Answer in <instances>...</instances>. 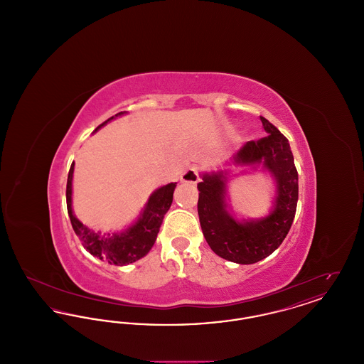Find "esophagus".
<instances>
[{"instance_id":"1","label":"esophagus","mask_w":364,"mask_h":364,"mask_svg":"<svg viewBox=\"0 0 364 364\" xmlns=\"http://www.w3.org/2000/svg\"><path fill=\"white\" fill-rule=\"evenodd\" d=\"M199 172H200V169L198 166H192L190 169H187L184 174L181 176V181L196 184L199 181Z\"/></svg>"}]
</instances>
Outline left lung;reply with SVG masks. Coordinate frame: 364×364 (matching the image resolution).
<instances>
[{
  "label": "left lung",
  "instance_id": "8db88e82",
  "mask_svg": "<svg viewBox=\"0 0 364 364\" xmlns=\"http://www.w3.org/2000/svg\"><path fill=\"white\" fill-rule=\"evenodd\" d=\"M267 136L250 140L233 156L236 165H263L277 183L273 210L264 218L237 221L228 210V172L202 174L198 214L210 248L221 258L251 264L273 254L287 237L297 206L299 177L288 139L260 116Z\"/></svg>",
  "mask_w": 364,
  "mask_h": 364
}]
</instances>
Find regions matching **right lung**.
<instances>
[{
  "label": "right lung",
  "mask_w": 364,
  "mask_h": 364,
  "mask_svg": "<svg viewBox=\"0 0 364 364\" xmlns=\"http://www.w3.org/2000/svg\"><path fill=\"white\" fill-rule=\"evenodd\" d=\"M124 113L125 112H120L116 116L107 119L97 129H100L106 122L113 120L117 116H122ZM73 166H75V162H72L70 165L68 181H67V208H68L72 228L77 235V237L80 239L83 247L91 255L116 266L134 263L140 258H143L144 255H147L156 242V235L159 232L162 220L173 202L176 183L166 184L151 193L146 208L134 225L129 226L128 229L122 230L120 233L105 236L100 232H94L88 229L86 225H83L72 211Z\"/></svg>",
  "instance_id": "right-lung-1"
}]
</instances>
